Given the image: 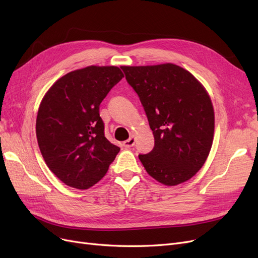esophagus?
<instances>
[{
    "label": "esophagus",
    "mask_w": 258,
    "mask_h": 258,
    "mask_svg": "<svg viewBox=\"0 0 258 258\" xmlns=\"http://www.w3.org/2000/svg\"><path fill=\"white\" fill-rule=\"evenodd\" d=\"M135 143H136V139H135V137H130L127 141H124L123 142V146L126 147V148H130V147H132L135 145Z\"/></svg>",
    "instance_id": "34e87169"
}]
</instances>
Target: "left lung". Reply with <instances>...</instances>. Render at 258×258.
I'll return each mask as SVG.
<instances>
[{
  "label": "left lung",
  "instance_id": "8db88e82",
  "mask_svg": "<svg viewBox=\"0 0 258 258\" xmlns=\"http://www.w3.org/2000/svg\"><path fill=\"white\" fill-rule=\"evenodd\" d=\"M138 93L155 138L139 155L156 181L174 186L188 181L208 158L214 135V110L196 77L172 64L120 67Z\"/></svg>",
  "mask_w": 258,
  "mask_h": 258
}]
</instances>
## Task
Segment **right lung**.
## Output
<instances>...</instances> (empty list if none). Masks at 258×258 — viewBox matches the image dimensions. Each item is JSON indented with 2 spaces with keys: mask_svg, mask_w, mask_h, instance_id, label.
Masks as SVG:
<instances>
[{
  "mask_svg": "<svg viewBox=\"0 0 258 258\" xmlns=\"http://www.w3.org/2000/svg\"><path fill=\"white\" fill-rule=\"evenodd\" d=\"M122 77L117 67L90 66L62 76L44 96L36 118L37 143L46 165L66 185L88 189L119 153L104 136L99 108Z\"/></svg>",
  "mask_w": 258,
  "mask_h": 258,
  "instance_id": "right-lung-1",
  "label": "right lung"
}]
</instances>
